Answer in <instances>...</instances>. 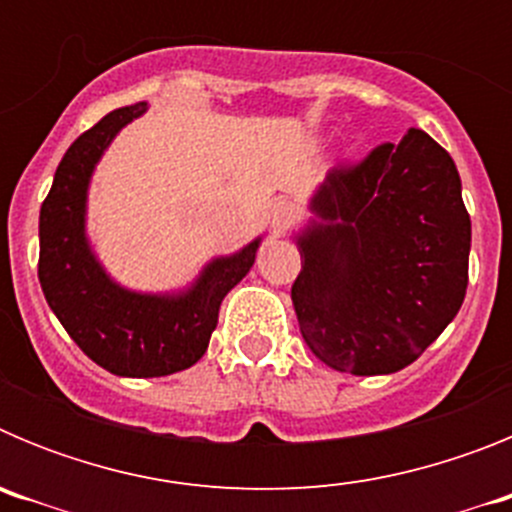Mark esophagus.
<instances>
[{"label":"esophagus","instance_id":"1","mask_svg":"<svg viewBox=\"0 0 512 512\" xmlns=\"http://www.w3.org/2000/svg\"><path fill=\"white\" fill-rule=\"evenodd\" d=\"M289 220H292V205H289L287 200H274L269 205V223H271V228L277 230H282V228H287V223Z\"/></svg>","mask_w":512,"mask_h":512}]
</instances>
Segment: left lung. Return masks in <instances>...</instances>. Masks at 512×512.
Returning <instances> with one entry per match:
<instances>
[{
	"mask_svg": "<svg viewBox=\"0 0 512 512\" xmlns=\"http://www.w3.org/2000/svg\"><path fill=\"white\" fill-rule=\"evenodd\" d=\"M310 212L292 302L312 354L359 377L413 364L467 295L472 220L454 158L410 128L330 171Z\"/></svg>",
	"mask_w": 512,
	"mask_h": 512,
	"instance_id": "8db88e82",
	"label": "left lung"
}]
</instances>
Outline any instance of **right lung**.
<instances>
[{
	"label": "right lung",
	"mask_w": 512,
	"mask_h": 512,
	"mask_svg": "<svg viewBox=\"0 0 512 512\" xmlns=\"http://www.w3.org/2000/svg\"><path fill=\"white\" fill-rule=\"evenodd\" d=\"M148 110L130 104L104 115L71 143L40 207L43 295L76 346L117 377H166L205 356L220 302L256 261L261 235L217 256L179 292H135L107 274L87 235L89 184L104 151L128 122Z\"/></svg>",
	"instance_id": "1"
}]
</instances>
